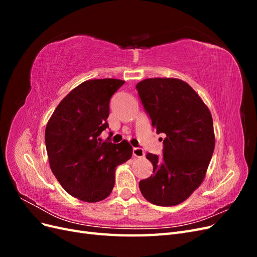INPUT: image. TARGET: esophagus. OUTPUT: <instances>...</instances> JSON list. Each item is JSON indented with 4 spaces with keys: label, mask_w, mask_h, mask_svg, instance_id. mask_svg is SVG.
<instances>
[{
    "label": "esophagus",
    "mask_w": 257,
    "mask_h": 257,
    "mask_svg": "<svg viewBox=\"0 0 257 257\" xmlns=\"http://www.w3.org/2000/svg\"><path fill=\"white\" fill-rule=\"evenodd\" d=\"M133 155L135 158H144L145 157V151L142 149V148H134Z\"/></svg>",
    "instance_id": "1"
}]
</instances>
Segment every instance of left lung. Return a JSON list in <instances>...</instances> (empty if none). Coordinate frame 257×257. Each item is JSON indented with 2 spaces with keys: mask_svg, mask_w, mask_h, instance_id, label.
<instances>
[{
  "mask_svg": "<svg viewBox=\"0 0 257 257\" xmlns=\"http://www.w3.org/2000/svg\"><path fill=\"white\" fill-rule=\"evenodd\" d=\"M157 133H164L163 158L148 153L153 175L139 182L151 204H181L203 183L215 137L209 108L190 84L177 78H148L136 84Z\"/></svg>",
  "mask_w": 257,
  "mask_h": 257,
  "instance_id": "1",
  "label": "left lung"
}]
</instances>
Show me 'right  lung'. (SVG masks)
Wrapping results in <instances>:
<instances>
[{"mask_svg":"<svg viewBox=\"0 0 257 257\" xmlns=\"http://www.w3.org/2000/svg\"><path fill=\"white\" fill-rule=\"evenodd\" d=\"M124 82L113 78L83 81L61 100L46 125L53 175L69 195L85 203L110 195L116 166L133 154L126 141L112 144L99 138L108 127L109 100Z\"/></svg>","mask_w":257,"mask_h":257,"instance_id":"obj_1","label":"right lung"}]
</instances>
